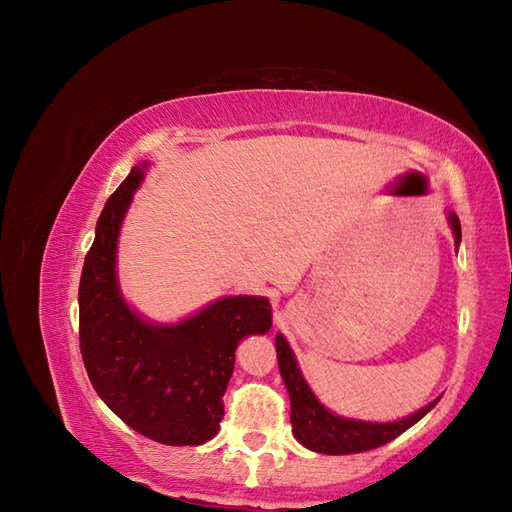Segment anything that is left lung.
<instances>
[{
  "mask_svg": "<svg viewBox=\"0 0 512 512\" xmlns=\"http://www.w3.org/2000/svg\"><path fill=\"white\" fill-rule=\"evenodd\" d=\"M448 224L453 228L455 243L461 241V224L455 213H448ZM275 350H277V365L290 395V423L294 438H297L305 448L322 455H352L378 448L386 442L395 440L406 429L438 404L431 401L429 406L418 410L401 421L395 423H367L354 421V418H342L324 408L316 395L303 380L294 354L282 335H275Z\"/></svg>",
  "mask_w": 512,
  "mask_h": 512,
  "instance_id": "1",
  "label": "left lung"
}]
</instances>
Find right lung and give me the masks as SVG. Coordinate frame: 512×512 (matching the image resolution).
<instances>
[{
  "mask_svg": "<svg viewBox=\"0 0 512 512\" xmlns=\"http://www.w3.org/2000/svg\"><path fill=\"white\" fill-rule=\"evenodd\" d=\"M147 162L134 166L98 218L79 286V339L87 376L123 423L168 446L211 440L224 416L235 350L271 329L265 297H226L177 324H151L117 286V237Z\"/></svg>",
  "mask_w": 512,
  "mask_h": 512,
  "instance_id": "add662e5",
  "label": "right lung"
}]
</instances>
